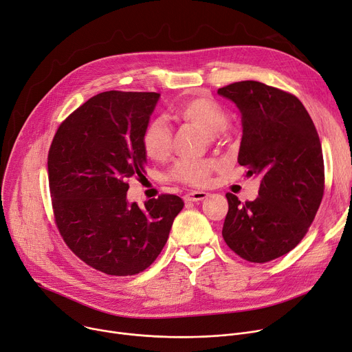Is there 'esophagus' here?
I'll list each match as a JSON object with an SVG mask.
<instances>
[{
    "mask_svg": "<svg viewBox=\"0 0 352 352\" xmlns=\"http://www.w3.org/2000/svg\"><path fill=\"white\" fill-rule=\"evenodd\" d=\"M208 196V193L206 192H190V193H186L184 195V201H200L204 200Z\"/></svg>",
    "mask_w": 352,
    "mask_h": 352,
    "instance_id": "obj_1",
    "label": "esophagus"
}]
</instances>
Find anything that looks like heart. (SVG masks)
I'll list each match as a JSON object with an SVG mask.
<instances>
[{
	"mask_svg": "<svg viewBox=\"0 0 352 352\" xmlns=\"http://www.w3.org/2000/svg\"><path fill=\"white\" fill-rule=\"evenodd\" d=\"M172 114L177 121L203 129L212 141L217 140L219 133L228 125V116L223 108L204 97L184 100L173 108ZM142 148L146 156L153 160H164L170 155L173 132L165 120L155 118L148 122L142 132ZM215 166L217 164L212 159H180L169 172V179L188 186H204L210 182Z\"/></svg>",
	"mask_w": 352,
	"mask_h": 352,
	"instance_id": "obj_1",
	"label": "heart"
}]
</instances>
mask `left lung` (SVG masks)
<instances>
[{"mask_svg": "<svg viewBox=\"0 0 352 352\" xmlns=\"http://www.w3.org/2000/svg\"><path fill=\"white\" fill-rule=\"evenodd\" d=\"M241 113L238 164L261 179L254 201L227 193L223 227L227 245L241 258L263 263L292 251L306 235L324 193L318 133L300 100L254 80L217 91Z\"/></svg>", "mask_w": 352, "mask_h": 352, "instance_id": "8db88e82", "label": "left lung"}]
</instances>
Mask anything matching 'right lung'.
<instances>
[{"label": "right lung", "mask_w": 352, "mask_h": 352, "mask_svg": "<svg viewBox=\"0 0 352 352\" xmlns=\"http://www.w3.org/2000/svg\"><path fill=\"white\" fill-rule=\"evenodd\" d=\"M160 94L104 91L58 128L47 155L56 226L89 266L113 276L137 275L164 250L184 203L160 195L145 207L128 203L129 177H142V132Z\"/></svg>", "instance_id": "right-lung-1"}]
</instances>
